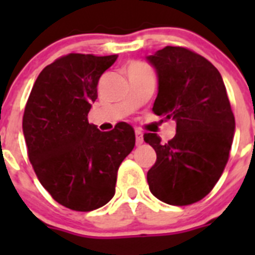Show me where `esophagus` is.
<instances>
[{"label":"esophagus","mask_w":255,"mask_h":255,"mask_svg":"<svg viewBox=\"0 0 255 255\" xmlns=\"http://www.w3.org/2000/svg\"><path fill=\"white\" fill-rule=\"evenodd\" d=\"M135 138H136V145H140V144H143V141H144L143 132L139 131V130H136V131H135Z\"/></svg>","instance_id":"34e87169"}]
</instances>
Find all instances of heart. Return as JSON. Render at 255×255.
I'll return each mask as SVG.
<instances>
[{"instance_id":"b5f03b06","label":"heart","mask_w":255,"mask_h":255,"mask_svg":"<svg viewBox=\"0 0 255 255\" xmlns=\"http://www.w3.org/2000/svg\"><path fill=\"white\" fill-rule=\"evenodd\" d=\"M132 65H136V66H138V65H143V64H139V62H134Z\"/></svg>"}]
</instances>
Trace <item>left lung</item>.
<instances>
[{"label":"left lung","instance_id":"left-lung-1","mask_svg":"<svg viewBox=\"0 0 255 255\" xmlns=\"http://www.w3.org/2000/svg\"><path fill=\"white\" fill-rule=\"evenodd\" d=\"M147 60L158 78L153 112L176 121V135L168 143L144 134L157 153L148 185L164 203L188 206L203 199L224 172L235 117L220 71L203 56L167 46Z\"/></svg>","mask_w":255,"mask_h":255}]
</instances>
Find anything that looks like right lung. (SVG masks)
I'll return each mask as SVG.
<instances>
[{
    "label": "right lung",
    "instance_id": "add662e5",
    "mask_svg": "<svg viewBox=\"0 0 255 255\" xmlns=\"http://www.w3.org/2000/svg\"><path fill=\"white\" fill-rule=\"evenodd\" d=\"M116 60L83 53L57 58L38 75L26 102L22 132L29 161L52 198L73 211L108 203L117 170L134 149L129 124L101 131L88 123L100 78Z\"/></svg>",
    "mask_w": 255,
    "mask_h": 255
}]
</instances>
